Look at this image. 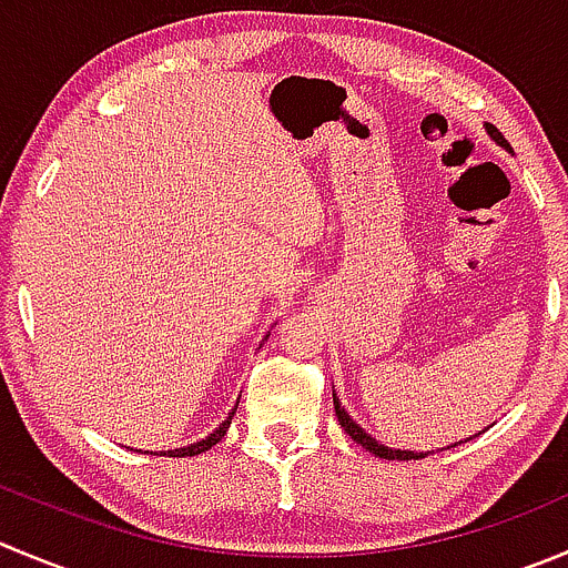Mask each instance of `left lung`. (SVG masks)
I'll use <instances>...</instances> for the list:
<instances>
[{"instance_id": "8db88e82", "label": "left lung", "mask_w": 568, "mask_h": 568, "mask_svg": "<svg viewBox=\"0 0 568 568\" xmlns=\"http://www.w3.org/2000/svg\"><path fill=\"white\" fill-rule=\"evenodd\" d=\"M486 132H488V135H491V141H497V144L503 146V150L510 152V144H508V141H505L503 132H499L497 126L486 124ZM333 405H335V416H338V422H341V427H344V430H346V436H349L355 444H361V447L366 449V453H372L374 458H385V460H416V458H424V455H430V453H413V449L385 447V444H379L377 438H372V433L363 430L361 424H357L355 418H352L349 413L344 410V405H341L338 396H335V394H333ZM477 436H480V433H477ZM469 442H471V438H469ZM460 444H464V442H460ZM455 447H458V444H455ZM447 449H449V447H447Z\"/></svg>"}]
</instances>
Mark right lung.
Returning <instances> with one entry per match:
<instances>
[{"label": "right lung", "instance_id": "right-lung-1", "mask_svg": "<svg viewBox=\"0 0 568 568\" xmlns=\"http://www.w3.org/2000/svg\"><path fill=\"white\" fill-rule=\"evenodd\" d=\"M239 407V405H235ZM235 407L233 410L227 413V418H224L222 424H219L216 430L211 433V436H205L202 438V442H196V444H189V447H180V449H169V453H163V455H172V458H191V455H200V453H205V449H211L213 444H219L224 438V433H227V427L230 424H233V416H235Z\"/></svg>", "mask_w": 568, "mask_h": 568}]
</instances>
